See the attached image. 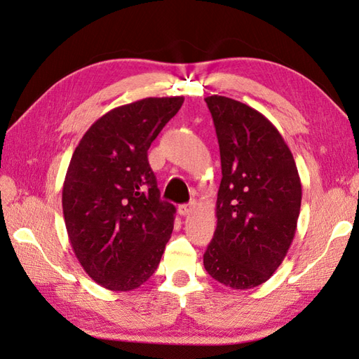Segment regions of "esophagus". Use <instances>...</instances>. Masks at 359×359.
Listing matches in <instances>:
<instances>
[{
    "label": "esophagus",
    "instance_id": "34e87169",
    "mask_svg": "<svg viewBox=\"0 0 359 359\" xmlns=\"http://www.w3.org/2000/svg\"><path fill=\"white\" fill-rule=\"evenodd\" d=\"M195 207H196V204H195V203L182 204V205H180V207H178V213H180L181 216H187V215H190L191 212H194Z\"/></svg>",
    "mask_w": 359,
    "mask_h": 359
}]
</instances>
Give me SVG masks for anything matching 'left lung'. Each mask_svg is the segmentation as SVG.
<instances>
[{"label": "left lung", "mask_w": 359, "mask_h": 359, "mask_svg": "<svg viewBox=\"0 0 359 359\" xmlns=\"http://www.w3.org/2000/svg\"><path fill=\"white\" fill-rule=\"evenodd\" d=\"M205 102L219 143L222 180L204 266L225 286L251 290L276 273L291 247L302 205L299 170L264 114L224 95Z\"/></svg>", "instance_id": "obj_1"}]
</instances>
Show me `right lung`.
Segmentation results:
<instances>
[{"label": "right lung", "mask_w": 359, "mask_h": 359, "mask_svg": "<svg viewBox=\"0 0 359 359\" xmlns=\"http://www.w3.org/2000/svg\"><path fill=\"white\" fill-rule=\"evenodd\" d=\"M184 97L114 108L79 142L62 189L69 243L85 273L109 291H133L158 268L177 208L160 199L147 151Z\"/></svg>", "instance_id": "right-lung-1"}]
</instances>
